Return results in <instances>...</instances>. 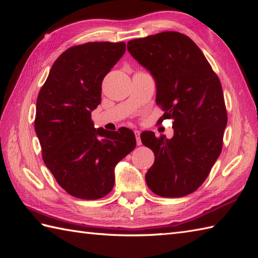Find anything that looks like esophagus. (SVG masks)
I'll return each mask as SVG.
<instances>
[{
    "instance_id": "obj_1",
    "label": "esophagus",
    "mask_w": 258,
    "mask_h": 258,
    "mask_svg": "<svg viewBox=\"0 0 258 258\" xmlns=\"http://www.w3.org/2000/svg\"><path fill=\"white\" fill-rule=\"evenodd\" d=\"M134 134H135V138H136V143H138V145H141L142 144V141H141V138H140L141 132H140V131H138V130H135L134 131Z\"/></svg>"
}]
</instances>
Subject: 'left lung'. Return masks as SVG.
Listing matches in <instances>:
<instances>
[{
  "label": "left lung",
  "mask_w": 258,
  "mask_h": 258,
  "mask_svg": "<svg viewBox=\"0 0 258 258\" xmlns=\"http://www.w3.org/2000/svg\"><path fill=\"white\" fill-rule=\"evenodd\" d=\"M136 61L156 83V104L173 119L174 136L141 134L155 161L145 175L149 188L162 197L193 193L207 178L220 156L227 112L222 84L204 54L182 33H157L127 43Z\"/></svg>",
  "instance_id": "1"
}]
</instances>
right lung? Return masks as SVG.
I'll return each instance as SVG.
<instances>
[{"mask_svg":"<svg viewBox=\"0 0 258 258\" xmlns=\"http://www.w3.org/2000/svg\"><path fill=\"white\" fill-rule=\"evenodd\" d=\"M125 53V43L89 42L54 62L36 101L35 132L56 182L81 200L112 190L116 164L136 146L132 130L95 128L91 112L101 103L102 82Z\"/></svg>","mask_w":258,"mask_h":258,"instance_id":"add662e5","label":"right lung"}]
</instances>
